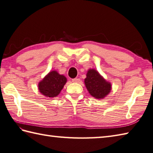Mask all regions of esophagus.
I'll list each match as a JSON object with an SVG mask.
<instances>
[{
    "mask_svg": "<svg viewBox=\"0 0 153 153\" xmlns=\"http://www.w3.org/2000/svg\"><path fill=\"white\" fill-rule=\"evenodd\" d=\"M80 79H79V78H74V79H72V82H74V83H79L80 82Z\"/></svg>",
    "mask_w": 153,
    "mask_h": 153,
    "instance_id": "1",
    "label": "esophagus"
}]
</instances>
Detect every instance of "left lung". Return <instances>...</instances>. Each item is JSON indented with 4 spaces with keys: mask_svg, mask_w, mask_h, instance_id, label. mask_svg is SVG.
<instances>
[{
    "mask_svg": "<svg viewBox=\"0 0 153 153\" xmlns=\"http://www.w3.org/2000/svg\"><path fill=\"white\" fill-rule=\"evenodd\" d=\"M86 88L94 98L102 99L111 91L112 85L95 69L88 70L84 79Z\"/></svg>",
    "mask_w": 153,
    "mask_h": 153,
    "instance_id": "left-lung-1",
    "label": "left lung"
}]
</instances>
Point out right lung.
Listing matches in <instances>:
<instances>
[{"mask_svg":"<svg viewBox=\"0 0 153 153\" xmlns=\"http://www.w3.org/2000/svg\"><path fill=\"white\" fill-rule=\"evenodd\" d=\"M66 82L67 79L64 75L53 70L39 82L38 89L43 95L53 98L59 95Z\"/></svg>","mask_w":153,"mask_h":153,"instance_id":"1","label":"right lung"}]
</instances>
